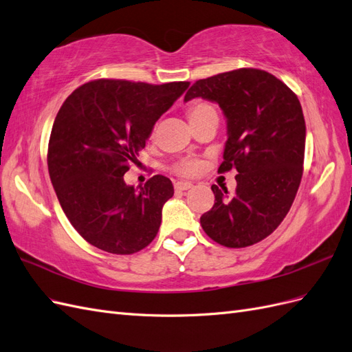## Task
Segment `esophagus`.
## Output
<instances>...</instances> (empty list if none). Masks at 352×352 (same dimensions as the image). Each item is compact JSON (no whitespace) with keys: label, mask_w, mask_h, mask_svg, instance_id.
<instances>
[{"label":"esophagus","mask_w":352,"mask_h":352,"mask_svg":"<svg viewBox=\"0 0 352 352\" xmlns=\"http://www.w3.org/2000/svg\"><path fill=\"white\" fill-rule=\"evenodd\" d=\"M192 186H194L192 184L185 182V180H179V182L175 184V189L176 190H188V189H190Z\"/></svg>","instance_id":"34e87169"}]
</instances>
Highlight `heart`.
I'll list each match as a JSON object with an SVG mask.
<instances>
[{
  "label": "heart",
  "mask_w": 352,
  "mask_h": 352,
  "mask_svg": "<svg viewBox=\"0 0 352 352\" xmlns=\"http://www.w3.org/2000/svg\"><path fill=\"white\" fill-rule=\"evenodd\" d=\"M186 114L189 122H195L198 119H202V117L210 116V114H217L214 105L206 100H194L188 104L186 107ZM202 164L198 160H182L177 164L173 166V172L179 176H195L199 173Z\"/></svg>",
  "instance_id": "heart-1"
}]
</instances>
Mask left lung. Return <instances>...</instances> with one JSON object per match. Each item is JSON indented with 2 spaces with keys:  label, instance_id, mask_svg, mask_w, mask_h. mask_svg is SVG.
<instances>
[{
  "label": "left lung",
  "instance_id": "left-lung-1",
  "mask_svg": "<svg viewBox=\"0 0 352 352\" xmlns=\"http://www.w3.org/2000/svg\"><path fill=\"white\" fill-rule=\"evenodd\" d=\"M216 101L228 119L220 173L236 168V189L212 185L216 201L199 221L223 247L267 238L289 211L302 177L305 120L300 100L272 73L243 67L197 80L185 95Z\"/></svg>",
  "mask_w": 352,
  "mask_h": 352
}]
</instances>
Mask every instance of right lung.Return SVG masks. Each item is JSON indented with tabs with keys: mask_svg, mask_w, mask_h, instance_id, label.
Listing matches in <instances>:
<instances>
[{
	"mask_svg": "<svg viewBox=\"0 0 352 352\" xmlns=\"http://www.w3.org/2000/svg\"><path fill=\"white\" fill-rule=\"evenodd\" d=\"M188 87L95 79L63 102L48 142V172L72 226L94 247L129 255L157 236L164 202L175 194L172 180L155 175L135 189L123 176Z\"/></svg>",
	"mask_w": 352,
	"mask_h": 352,
	"instance_id": "add662e5",
	"label": "right lung"
}]
</instances>
